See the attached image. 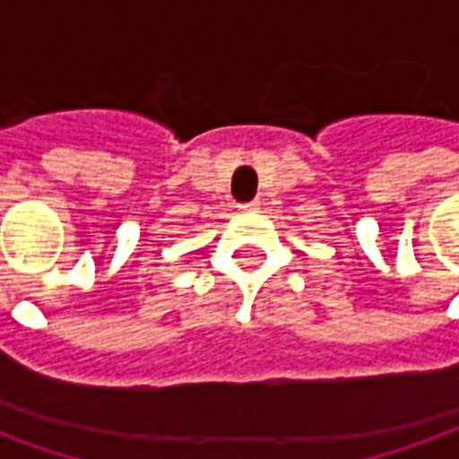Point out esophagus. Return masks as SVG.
I'll return each instance as SVG.
<instances>
[{
  "label": "esophagus",
  "mask_w": 459,
  "mask_h": 459,
  "mask_svg": "<svg viewBox=\"0 0 459 459\" xmlns=\"http://www.w3.org/2000/svg\"><path fill=\"white\" fill-rule=\"evenodd\" d=\"M240 211H258L260 209V201H250V204H240Z\"/></svg>",
  "instance_id": "obj_1"
}]
</instances>
